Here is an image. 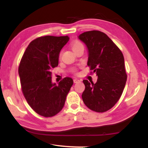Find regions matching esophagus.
Instances as JSON below:
<instances>
[{"label":"esophagus","instance_id":"obj_1","mask_svg":"<svg viewBox=\"0 0 148 148\" xmlns=\"http://www.w3.org/2000/svg\"><path fill=\"white\" fill-rule=\"evenodd\" d=\"M80 79H79L78 78H74V79H73V82H74V83H77V82H80Z\"/></svg>","mask_w":148,"mask_h":148}]
</instances>
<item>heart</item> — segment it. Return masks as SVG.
<instances>
[{"label":"heart","mask_w":148,"mask_h":148,"mask_svg":"<svg viewBox=\"0 0 148 148\" xmlns=\"http://www.w3.org/2000/svg\"><path fill=\"white\" fill-rule=\"evenodd\" d=\"M71 48L72 50H73V52L76 51L77 50H78L79 48H84V45H83L82 42H79V41H76V42H73L71 44Z\"/></svg>","instance_id":"obj_1"}]
</instances>
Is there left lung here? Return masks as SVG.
Listing matches in <instances>:
<instances>
[{
    "label": "left lung",
    "instance_id": "8db88e82",
    "mask_svg": "<svg viewBox=\"0 0 148 148\" xmlns=\"http://www.w3.org/2000/svg\"><path fill=\"white\" fill-rule=\"evenodd\" d=\"M78 38L88 48V65L98 77L96 84L83 81L86 87L83 101L90 110L106 112L118 102L125 88L127 76L124 56L112 40L102 32H86Z\"/></svg>",
    "mask_w": 148,
    "mask_h": 148
}]
</instances>
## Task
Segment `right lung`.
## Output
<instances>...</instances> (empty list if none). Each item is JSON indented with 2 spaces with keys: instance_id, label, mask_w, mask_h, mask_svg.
<instances>
[{
  "instance_id": "obj_1",
  "label": "right lung",
  "mask_w": 148,
  "mask_h": 148,
  "mask_svg": "<svg viewBox=\"0 0 148 148\" xmlns=\"http://www.w3.org/2000/svg\"><path fill=\"white\" fill-rule=\"evenodd\" d=\"M69 40L67 36L36 38L28 45L20 62L19 75L24 97L42 116H53L62 110L73 84L71 77H64L57 85L52 82V70L58 66L60 50Z\"/></svg>"
}]
</instances>
